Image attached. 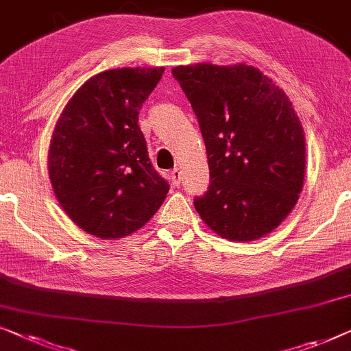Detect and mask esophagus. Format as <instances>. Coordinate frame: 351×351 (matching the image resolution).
I'll return each instance as SVG.
<instances>
[{
    "mask_svg": "<svg viewBox=\"0 0 351 351\" xmlns=\"http://www.w3.org/2000/svg\"><path fill=\"white\" fill-rule=\"evenodd\" d=\"M171 179H172V184H174V185H180L182 172H180L179 167H174V169L171 171Z\"/></svg>",
    "mask_w": 351,
    "mask_h": 351,
    "instance_id": "esophagus-1",
    "label": "esophagus"
}]
</instances>
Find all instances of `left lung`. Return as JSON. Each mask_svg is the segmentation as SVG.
Returning <instances> with one entry per match:
<instances>
[{
    "instance_id": "1",
    "label": "left lung",
    "mask_w": 351,
    "mask_h": 351,
    "mask_svg": "<svg viewBox=\"0 0 351 351\" xmlns=\"http://www.w3.org/2000/svg\"><path fill=\"white\" fill-rule=\"evenodd\" d=\"M195 110L210 185L193 199L204 223L231 241H253L296 204L306 169L304 131L288 96L253 66H177Z\"/></svg>"
}]
</instances>
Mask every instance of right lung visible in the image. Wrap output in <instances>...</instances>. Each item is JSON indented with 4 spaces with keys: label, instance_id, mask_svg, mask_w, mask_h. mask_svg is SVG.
Returning a JSON list of instances; mask_svg holds the SVG:
<instances>
[{
    "label": "right lung",
    "instance_id": "obj_1",
    "mask_svg": "<svg viewBox=\"0 0 351 351\" xmlns=\"http://www.w3.org/2000/svg\"><path fill=\"white\" fill-rule=\"evenodd\" d=\"M163 73L104 71L75 91L55 125L49 149L53 191L90 234L117 239L138 231L169 191L139 128V110Z\"/></svg>",
    "mask_w": 351,
    "mask_h": 351
}]
</instances>
